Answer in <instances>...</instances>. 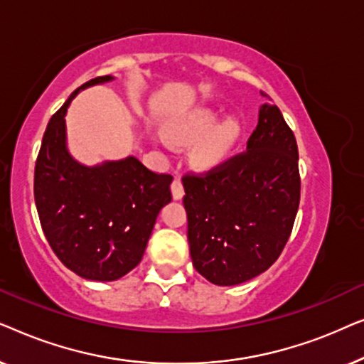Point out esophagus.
Here are the masks:
<instances>
[{
  "instance_id": "obj_1",
  "label": "esophagus",
  "mask_w": 364,
  "mask_h": 364,
  "mask_svg": "<svg viewBox=\"0 0 364 364\" xmlns=\"http://www.w3.org/2000/svg\"><path fill=\"white\" fill-rule=\"evenodd\" d=\"M171 191H172V197L176 198V200H181L183 197V183L181 181V177H176L171 183Z\"/></svg>"
}]
</instances>
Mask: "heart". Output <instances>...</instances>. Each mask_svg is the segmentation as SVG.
I'll use <instances>...</instances> for the list:
<instances>
[{"label":"heart","instance_id":"b5f03b06","mask_svg":"<svg viewBox=\"0 0 364 364\" xmlns=\"http://www.w3.org/2000/svg\"><path fill=\"white\" fill-rule=\"evenodd\" d=\"M217 114L207 109L197 111L183 121L173 122L167 127L168 137L177 144H191L203 135L192 149V161L197 167H212L222 162L235 146L242 129L237 121H225L213 127Z\"/></svg>","mask_w":364,"mask_h":364}]
</instances>
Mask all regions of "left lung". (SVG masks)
Instances as JSON below:
<instances>
[{"label":"left lung","mask_w":364,"mask_h":364,"mask_svg":"<svg viewBox=\"0 0 364 364\" xmlns=\"http://www.w3.org/2000/svg\"><path fill=\"white\" fill-rule=\"evenodd\" d=\"M300 187L296 139L280 109L263 104L245 152L183 181L196 270L220 287L268 270L290 238Z\"/></svg>","instance_id":"1"}]
</instances>
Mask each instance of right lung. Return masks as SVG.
Returning a JSON list of instances; mask_svg holds the SVG:
<instances>
[{
	"mask_svg": "<svg viewBox=\"0 0 364 364\" xmlns=\"http://www.w3.org/2000/svg\"><path fill=\"white\" fill-rule=\"evenodd\" d=\"M94 77L74 91L44 131L34 167V202L53 252L69 270L96 282L117 280L142 260L161 208L172 200L171 173L127 157L86 167L66 147V111Z\"/></svg>",
	"mask_w": 364,
	"mask_h": 364,
	"instance_id": "right-lung-1",
	"label": "right lung"
}]
</instances>
